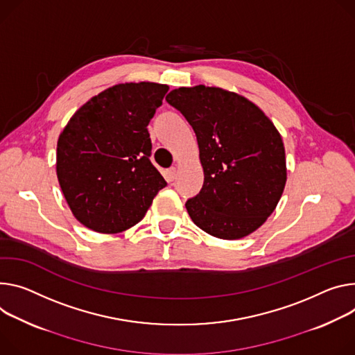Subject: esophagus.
I'll return each mask as SVG.
<instances>
[{"instance_id": "esophagus-1", "label": "esophagus", "mask_w": 355, "mask_h": 355, "mask_svg": "<svg viewBox=\"0 0 355 355\" xmlns=\"http://www.w3.org/2000/svg\"><path fill=\"white\" fill-rule=\"evenodd\" d=\"M175 177H177V170H175V167H173V168H170V170L166 171V178H167V181L173 182V181L175 180Z\"/></svg>"}]
</instances>
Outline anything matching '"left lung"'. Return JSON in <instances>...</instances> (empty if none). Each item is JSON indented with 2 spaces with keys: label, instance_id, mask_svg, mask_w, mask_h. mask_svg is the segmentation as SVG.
Here are the masks:
<instances>
[{
  "label": "left lung",
  "instance_id": "1",
  "mask_svg": "<svg viewBox=\"0 0 355 355\" xmlns=\"http://www.w3.org/2000/svg\"><path fill=\"white\" fill-rule=\"evenodd\" d=\"M166 101L192 125L204 185L185 208L198 228L241 239L262 227L286 185V154L272 120L243 96L198 85L171 90Z\"/></svg>",
  "mask_w": 355,
  "mask_h": 355
}]
</instances>
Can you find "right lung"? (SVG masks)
<instances>
[{
	"instance_id": "right-lung-1",
	"label": "right lung",
	"mask_w": 355,
	"mask_h": 355,
	"mask_svg": "<svg viewBox=\"0 0 355 355\" xmlns=\"http://www.w3.org/2000/svg\"><path fill=\"white\" fill-rule=\"evenodd\" d=\"M167 85L119 83L93 96L58 139L56 175L73 216L99 234L139 223L167 185L151 164L147 125Z\"/></svg>"
}]
</instances>
